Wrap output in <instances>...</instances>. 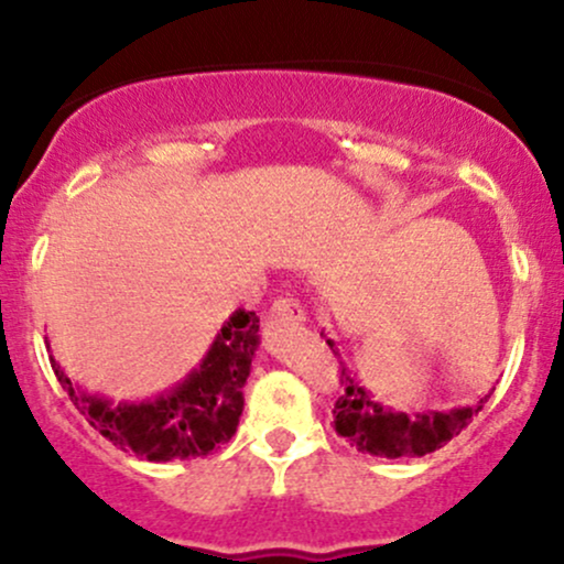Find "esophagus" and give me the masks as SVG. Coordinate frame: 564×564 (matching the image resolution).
Wrapping results in <instances>:
<instances>
[{
	"label": "esophagus",
	"instance_id": "esophagus-1",
	"mask_svg": "<svg viewBox=\"0 0 564 564\" xmlns=\"http://www.w3.org/2000/svg\"><path fill=\"white\" fill-rule=\"evenodd\" d=\"M270 318L281 321V323H294V326H300V323L304 321V310H302V304L296 302L291 294L278 296V300L273 302V307H270Z\"/></svg>",
	"mask_w": 564,
	"mask_h": 564
}]
</instances>
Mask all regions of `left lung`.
<instances>
[{
    "label": "left lung",
    "instance_id": "1",
    "mask_svg": "<svg viewBox=\"0 0 564 564\" xmlns=\"http://www.w3.org/2000/svg\"><path fill=\"white\" fill-rule=\"evenodd\" d=\"M326 345L334 349L332 339H326ZM339 381L345 384V394H339L334 405L336 435L345 437L358 451L384 458H413L443 448L471 422V416L482 411V403L490 398L485 394L477 405H462L453 411H426L408 416L377 403L358 379L349 377L345 366Z\"/></svg>",
    "mask_w": 564,
    "mask_h": 564
}]
</instances>
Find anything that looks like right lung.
Here are the masks:
<instances>
[{
  "mask_svg": "<svg viewBox=\"0 0 564 564\" xmlns=\"http://www.w3.org/2000/svg\"><path fill=\"white\" fill-rule=\"evenodd\" d=\"M260 318L236 310L212 341L198 368L156 398L113 403L102 394L82 392L50 358L70 403L102 437L145 462L206 456L236 435L243 413V384L260 347Z\"/></svg>",
  "mask_w": 564,
  "mask_h": 564,
  "instance_id": "obj_1",
  "label": "right lung"
}]
</instances>
